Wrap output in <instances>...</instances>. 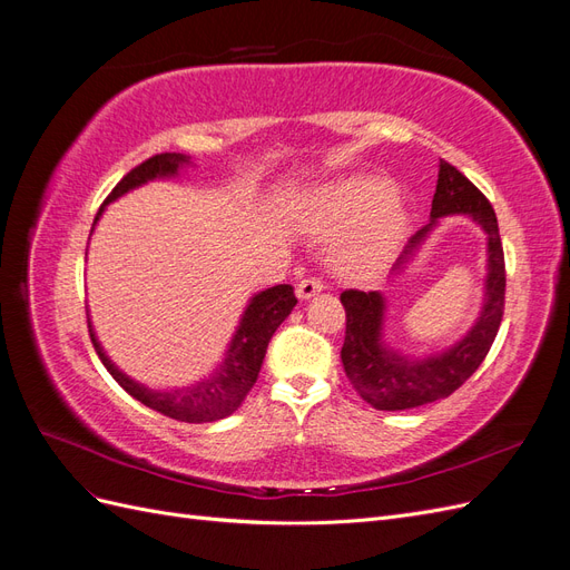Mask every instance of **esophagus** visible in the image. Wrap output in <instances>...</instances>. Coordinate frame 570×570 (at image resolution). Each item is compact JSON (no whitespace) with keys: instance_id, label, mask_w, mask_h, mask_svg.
<instances>
[{"instance_id":"34e87169","label":"esophagus","mask_w":570,"mask_h":570,"mask_svg":"<svg viewBox=\"0 0 570 570\" xmlns=\"http://www.w3.org/2000/svg\"><path fill=\"white\" fill-rule=\"evenodd\" d=\"M321 289H323V281L318 278V275H306V278H302L297 283V297L299 299H308V297H314L316 292H321Z\"/></svg>"}]
</instances>
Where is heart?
Returning a JSON list of instances; mask_svg holds the SVG:
<instances>
[{"label":"heart","instance_id":"b5f03b06","mask_svg":"<svg viewBox=\"0 0 570 570\" xmlns=\"http://www.w3.org/2000/svg\"><path fill=\"white\" fill-rule=\"evenodd\" d=\"M392 187L377 178H358L331 189L323 197L321 206V228L323 230H344L358 218L371 214L352 243L344 247V266L356 273L373 271L383 262V256L392 247L402 230V214L390 202Z\"/></svg>","mask_w":570,"mask_h":570}]
</instances>
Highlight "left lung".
<instances>
[{"label":"left lung","instance_id":"1","mask_svg":"<svg viewBox=\"0 0 570 570\" xmlns=\"http://www.w3.org/2000/svg\"><path fill=\"white\" fill-rule=\"evenodd\" d=\"M450 214L473 216V220H478L482 230L488 233L490 252L485 306H482V314L473 331L454 344L452 350L425 361H406L396 356L381 344L385 308L383 297L377 292L361 289H344L340 295L344 314H347V331H344V344L340 352L344 373H347L356 392L381 411L423 406L456 392L485 361L499 325H502L507 266L497 216L490 199L456 166L440 161L433 209H430L433 220L409 239L404 256H409L425 233L433 228L435 218Z\"/></svg>","mask_w":570,"mask_h":570}]
</instances>
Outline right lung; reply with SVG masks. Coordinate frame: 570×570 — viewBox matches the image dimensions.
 Returning <instances> with one entry per match:
<instances>
[{
  "instance_id": "obj_1",
  "label": "right lung",
  "mask_w": 570,
  "mask_h": 570,
  "mask_svg": "<svg viewBox=\"0 0 570 570\" xmlns=\"http://www.w3.org/2000/svg\"><path fill=\"white\" fill-rule=\"evenodd\" d=\"M183 164H189V157H185V154L164 151V154H154V157H149L140 166L128 170V174L120 178V183L111 189V195L105 199V204L99 206L95 223L109 202L126 195L128 189L142 185L147 180L174 176ZM295 304H297V297L289 285H275L271 289L258 292V295L252 299V304L247 306L243 323H239L235 340L228 350L226 364L220 366V371L214 377H209V381H202L195 387L174 390V392H157V390L132 383L130 377L120 373L105 356L99 342L95 340L92 325L88 327H90V337L95 344V352L101 358V364L107 366V371L114 375V381L130 396H135L137 402H142L145 406L176 421L212 423V421L230 416V413L245 402V396L256 383L258 371H262L273 333L278 331V325L289 316Z\"/></svg>"
}]
</instances>
